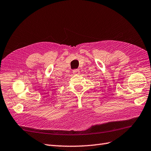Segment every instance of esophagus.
Masks as SVG:
<instances>
[{
    "label": "esophagus",
    "instance_id": "obj_1",
    "mask_svg": "<svg viewBox=\"0 0 151 151\" xmlns=\"http://www.w3.org/2000/svg\"><path fill=\"white\" fill-rule=\"evenodd\" d=\"M72 72L74 74H80V71L79 70H74Z\"/></svg>",
    "mask_w": 151,
    "mask_h": 151
}]
</instances>
